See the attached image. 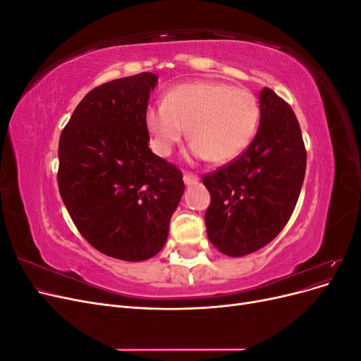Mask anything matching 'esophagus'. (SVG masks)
<instances>
[{
  "label": "esophagus",
  "instance_id": "obj_1",
  "mask_svg": "<svg viewBox=\"0 0 361 361\" xmlns=\"http://www.w3.org/2000/svg\"><path fill=\"white\" fill-rule=\"evenodd\" d=\"M183 182H185V185H194V183H197L199 182V178H197V174H192V173H183Z\"/></svg>",
  "mask_w": 361,
  "mask_h": 361
}]
</instances>
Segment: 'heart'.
<instances>
[{
	"instance_id": "obj_1",
	"label": "heart",
	"mask_w": 361,
	"mask_h": 361,
	"mask_svg": "<svg viewBox=\"0 0 361 361\" xmlns=\"http://www.w3.org/2000/svg\"><path fill=\"white\" fill-rule=\"evenodd\" d=\"M259 117V102L251 92L226 82L194 81L174 87L164 104L149 105L145 123L161 157L171 154L187 128L194 158L226 164L248 147Z\"/></svg>"
}]
</instances>
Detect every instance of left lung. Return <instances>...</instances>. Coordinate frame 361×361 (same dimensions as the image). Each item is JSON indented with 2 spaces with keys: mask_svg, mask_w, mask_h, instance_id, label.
Masks as SVG:
<instances>
[{
  "mask_svg": "<svg viewBox=\"0 0 361 361\" xmlns=\"http://www.w3.org/2000/svg\"><path fill=\"white\" fill-rule=\"evenodd\" d=\"M259 129L247 150L203 176L211 194L207 238L232 257L255 253L283 231L305 174L307 154L292 108L268 87L259 93Z\"/></svg>",
  "mask_w": 361,
  "mask_h": 361,
  "instance_id": "obj_1",
  "label": "left lung"
}]
</instances>
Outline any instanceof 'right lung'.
Returning <instances> with one entry per match:
<instances>
[{
    "label": "right lung",
    "mask_w": 361,
    "mask_h": 361,
    "mask_svg": "<svg viewBox=\"0 0 361 361\" xmlns=\"http://www.w3.org/2000/svg\"><path fill=\"white\" fill-rule=\"evenodd\" d=\"M158 76L143 72L96 87L64 126L59 190L80 233L101 253L154 257L182 199V173L149 149L145 113Z\"/></svg>",
    "instance_id": "add662e5"
}]
</instances>
